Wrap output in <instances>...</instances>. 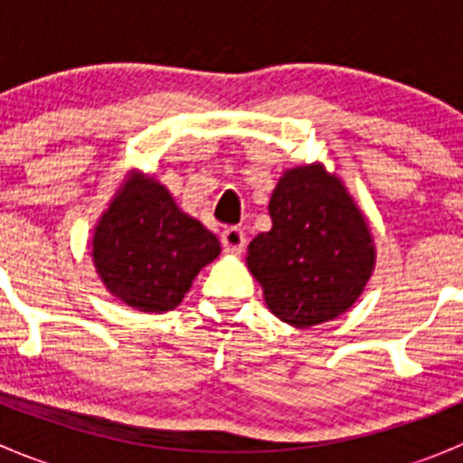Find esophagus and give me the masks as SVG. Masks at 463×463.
<instances>
[{
	"label": "esophagus",
	"instance_id": "34e87169",
	"mask_svg": "<svg viewBox=\"0 0 463 463\" xmlns=\"http://www.w3.org/2000/svg\"><path fill=\"white\" fill-rule=\"evenodd\" d=\"M222 244L226 253H241L246 246V235L241 228H226L222 232Z\"/></svg>",
	"mask_w": 463,
	"mask_h": 463
}]
</instances>
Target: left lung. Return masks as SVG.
Wrapping results in <instances>:
<instances>
[{"label":"left lung","mask_w":463,"mask_h":463,"mask_svg":"<svg viewBox=\"0 0 463 463\" xmlns=\"http://www.w3.org/2000/svg\"><path fill=\"white\" fill-rule=\"evenodd\" d=\"M269 214L273 226L250 241L246 266L270 314L305 329L352 309L374 273L376 246L343 179L322 163L291 167Z\"/></svg>","instance_id":"8db88e82"}]
</instances>
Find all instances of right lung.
Masks as SVG:
<instances>
[{"mask_svg": "<svg viewBox=\"0 0 463 463\" xmlns=\"http://www.w3.org/2000/svg\"><path fill=\"white\" fill-rule=\"evenodd\" d=\"M219 253L217 237L138 170L128 172L91 237V260L107 291L143 314L176 309Z\"/></svg>", "mask_w": 463, "mask_h": 463, "instance_id": "obj_1", "label": "right lung"}]
</instances>
